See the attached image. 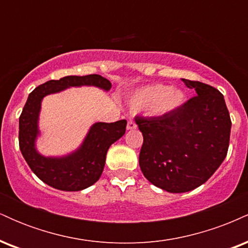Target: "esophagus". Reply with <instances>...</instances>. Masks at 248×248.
I'll list each match as a JSON object with an SVG mask.
<instances>
[{"label":"esophagus","mask_w":248,"mask_h":248,"mask_svg":"<svg viewBox=\"0 0 248 248\" xmlns=\"http://www.w3.org/2000/svg\"><path fill=\"white\" fill-rule=\"evenodd\" d=\"M136 127H138V126H136V124H135V122L132 121V120H130V121H128V124H127V129H128V130H133V129H136Z\"/></svg>","instance_id":"obj_1"}]
</instances>
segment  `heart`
<instances>
[{
    "label": "heart",
    "mask_w": 248,
    "mask_h": 248,
    "mask_svg": "<svg viewBox=\"0 0 248 248\" xmlns=\"http://www.w3.org/2000/svg\"><path fill=\"white\" fill-rule=\"evenodd\" d=\"M186 95L178 87L166 85H149L136 90L129 96V106L134 109H152L157 116L175 113L186 104Z\"/></svg>",
    "instance_id": "heart-1"
}]
</instances>
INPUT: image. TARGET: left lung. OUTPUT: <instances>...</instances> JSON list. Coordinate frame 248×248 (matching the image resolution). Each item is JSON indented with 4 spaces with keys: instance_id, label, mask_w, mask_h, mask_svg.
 Masks as SVG:
<instances>
[{
    "instance_id": "8db88e82",
    "label": "left lung",
    "mask_w": 248,
    "mask_h": 248,
    "mask_svg": "<svg viewBox=\"0 0 248 248\" xmlns=\"http://www.w3.org/2000/svg\"><path fill=\"white\" fill-rule=\"evenodd\" d=\"M182 81L197 96L170 115L135 119L143 135L141 171L171 193L191 191L211 177L226 157L231 133L224 95L201 81Z\"/></svg>"
}]
</instances>
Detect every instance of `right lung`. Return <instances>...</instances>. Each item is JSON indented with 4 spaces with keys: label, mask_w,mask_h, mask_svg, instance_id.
<instances>
[{
    "label": "right lung",
    "mask_w": 248,
    "mask_h": 248,
    "mask_svg": "<svg viewBox=\"0 0 248 248\" xmlns=\"http://www.w3.org/2000/svg\"><path fill=\"white\" fill-rule=\"evenodd\" d=\"M81 86L108 92L112 84L99 75L67 76L59 80H49L30 93L19 116V149L24 160L41 181L62 191H80L93 186L104 170L108 148L126 132V120L112 124L95 122L73 152L62 156H45L38 152L36 144L41 136L39 114L43 99L70 87Z\"/></svg>",
    "instance_id": "right-lung-1"
}]
</instances>
